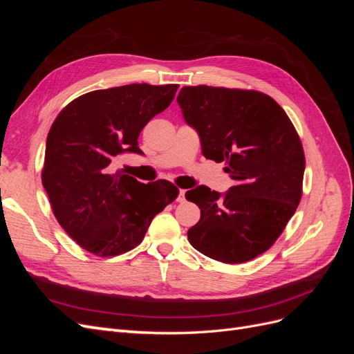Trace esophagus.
Listing matches in <instances>:
<instances>
[{
	"label": "esophagus",
	"mask_w": 354,
	"mask_h": 354,
	"mask_svg": "<svg viewBox=\"0 0 354 354\" xmlns=\"http://www.w3.org/2000/svg\"><path fill=\"white\" fill-rule=\"evenodd\" d=\"M186 190L185 189H180V192H178V198H177V201L178 202H185L186 201Z\"/></svg>",
	"instance_id": "obj_1"
}]
</instances>
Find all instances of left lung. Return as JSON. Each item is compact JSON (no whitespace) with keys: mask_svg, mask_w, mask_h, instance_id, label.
I'll list each match as a JSON object with an SVG mask.
<instances>
[{"mask_svg":"<svg viewBox=\"0 0 354 354\" xmlns=\"http://www.w3.org/2000/svg\"><path fill=\"white\" fill-rule=\"evenodd\" d=\"M177 102L201 137L203 156L226 164L234 180L224 196L207 186L186 192L201 208L189 242L221 263L250 261L281 236L301 201L306 158L299 136L261 91L196 85L181 88Z\"/></svg>","mask_w":354,"mask_h":354,"instance_id":"obj_1","label":"left lung"}]
</instances>
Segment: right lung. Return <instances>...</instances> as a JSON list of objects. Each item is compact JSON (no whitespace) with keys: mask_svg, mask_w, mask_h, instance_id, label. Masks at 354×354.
<instances>
[{"mask_svg":"<svg viewBox=\"0 0 354 354\" xmlns=\"http://www.w3.org/2000/svg\"><path fill=\"white\" fill-rule=\"evenodd\" d=\"M177 88L130 84L90 91L53 122L42 186L59 224L82 250L115 257L136 248L156 214L178 196L167 180L145 185L112 165L120 153H142L140 131L168 108Z\"/></svg>","mask_w":354,"mask_h":354,"instance_id":"add662e5","label":"right lung"}]
</instances>
